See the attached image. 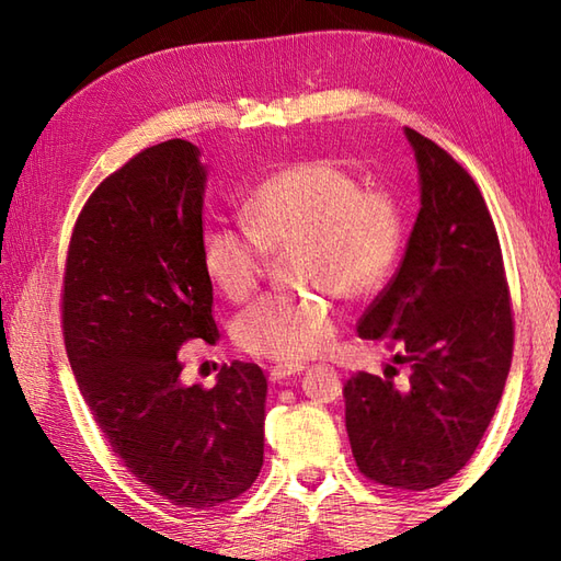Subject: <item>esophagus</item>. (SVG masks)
I'll list each match as a JSON object with an SVG mask.
<instances>
[{
  "mask_svg": "<svg viewBox=\"0 0 561 561\" xmlns=\"http://www.w3.org/2000/svg\"><path fill=\"white\" fill-rule=\"evenodd\" d=\"M304 366L299 364H277V366H270V380H284L289 376L301 374Z\"/></svg>",
  "mask_w": 561,
  "mask_h": 561,
  "instance_id": "1",
  "label": "esophagus"
}]
</instances>
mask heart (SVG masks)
I'll return each instance as SVG.
<instances>
[{
	"instance_id": "b5f03b06",
	"label": "heart",
	"mask_w": 561,
	"mask_h": 561,
	"mask_svg": "<svg viewBox=\"0 0 561 561\" xmlns=\"http://www.w3.org/2000/svg\"><path fill=\"white\" fill-rule=\"evenodd\" d=\"M243 231L214 226L202 236V265L224 299L243 304L265 277L267 255L294 250L299 287L362 304L396 270L404 219L388 190L364 181L337 159L282 165L241 202ZM337 323L318 296H267L233 320L236 347L255 359L299 364L335 337Z\"/></svg>"
}]
</instances>
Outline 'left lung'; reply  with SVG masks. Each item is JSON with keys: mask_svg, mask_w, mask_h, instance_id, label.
I'll return each mask as SVG.
<instances>
[{"mask_svg": "<svg viewBox=\"0 0 561 561\" xmlns=\"http://www.w3.org/2000/svg\"><path fill=\"white\" fill-rule=\"evenodd\" d=\"M422 207L396 277L359 320L410 368L398 386L359 371L344 383L347 434L364 478L424 492L465 468L490 426L514 354V313L492 214L446 149L404 127Z\"/></svg>", "mask_w": 561, "mask_h": 561, "instance_id": "obj_1", "label": "left lung"}]
</instances>
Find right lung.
<instances>
[{
    "label": "right lung",
    "mask_w": 561,
    "mask_h": 561,
    "mask_svg": "<svg viewBox=\"0 0 561 561\" xmlns=\"http://www.w3.org/2000/svg\"><path fill=\"white\" fill-rule=\"evenodd\" d=\"M207 171L169 139L93 190L69 238L62 335L83 400L127 472L178 508L209 511L250 490L265 450L267 378L221 366L183 386L178 352L217 342L202 265Z\"/></svg>",
    "instance_id": "right-lung-1"
}]
</instances>
